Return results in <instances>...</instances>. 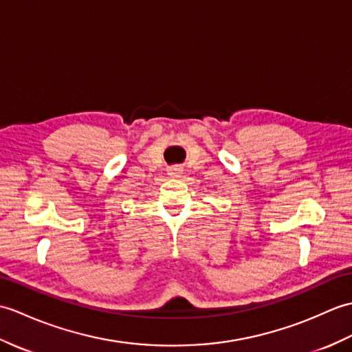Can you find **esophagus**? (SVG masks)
Returning <instances> with one entry per match:
<instances>
[{
    "label": "esophagus",
    "mask_w": 352,
    "mask_h": 352,
    "mask_svg": "<svg viewBox=\"0 0 352 352\" xmlns=\"http://www.w3.org/2000/svg\"><path fill=\"white\" fill-rule=\"evenodd\" d=\"M168 175L170 176H173V177H179V176H181L182 175V167L181 166H171V167H168Z\"/></svg>",
    "instance_id": "34e87169"
}]
</instances>
